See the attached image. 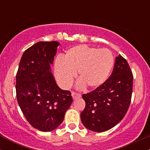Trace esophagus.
I'll list each match as a JSON object with an SVG mask.
<instances>
[{"instance_id":"esophagus-1","label":"esophagus","mask_w":150,"mask_h":150,"mask_svg":"<svg viewBox=\"0 0 150 150\" xmlns=\"http://www.w3.org/2000/svg\"><path fill=\"white\" fill-rule=\"evenodd\" d=\"M71 95H72V97H73V99H77V98L81 97V94H77V93H76V92H73L71 93Z\"/></svg>"}]
</instances>
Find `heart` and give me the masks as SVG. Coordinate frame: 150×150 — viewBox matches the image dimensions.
Wrapping results in <instances>:
<instances>
[{"label":"heart","mask_w":150,"mask_h":150,"mask_svg":"<svg viewBox=\"0 0 150 150\" xmlns=\"http://www.w3.org/2000/svg\"><path fill=\"white\" fill-rule=\"evenodd\" d=\"M113 64L114 58L109 50L79 45L68 49L63 60L55 62L54 72L58 82L65 88L70 87L75 73H78L80 80L77 87L86 85L96 89L106 82Z\"/></svg>","instance_id":"b5f03b06"}]
</instances>
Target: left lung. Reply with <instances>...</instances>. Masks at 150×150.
Masks as SVG:
<instances>
[{"instance_id":"left-lung-1","label":"left lung","mask_w":150,"mask_h":150,"mask_svg":"<svg viewBox=\"0 0 150 150\" xmlns=\"http://www.w3.org/2000/svg\"><path fill=\"white\" fill-rule=\"evenodd\" d=\"M132 80L128 62L119 55L116 57L112 74L106 82L82 95L85 108L80 118L84 126L92 131L101 132L118 124L130 106Z\"/></svg>"}]
</instances>
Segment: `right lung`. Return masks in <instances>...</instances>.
Here are the masks:
<instances>
[{"instance_id":"obj_1","label":"right lung","mask_w":150,"mask_h":150,"mask_svg":"<svg viewBox=\"0 0 150 150\" xmlns=\"http://www.w3.org/2000/svg\"><path fill=\"white\" fill-rule=\"evenodd\" d=\"M60 43L39 42L22 54L16 75L17 100L32 127L50 132L61 124L73 102L71 93L61 89L51 73Z\"/></svg>"}]
</instances>
